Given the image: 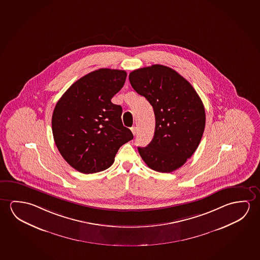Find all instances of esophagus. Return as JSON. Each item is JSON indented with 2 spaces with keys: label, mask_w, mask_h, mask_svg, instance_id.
Returning a JSON list of instances; mask_svg holds the SVG:
<instances>
[{
  "label": "esophagus",
  "mask_w": 260,
  "mask_h": 260,
  "mask_svg": "<svg viewBox=\"0 0 260 260\" xmlns=\"http://www.w3.org/2000/svg\"><path fill=\"white\" fill-rule=\"evenodd\" d=\"M131 129H132V133H133V135H136L137 127H132V128H131Z\"/></svg>",
  "instance_id": "1"
}]
</instances>
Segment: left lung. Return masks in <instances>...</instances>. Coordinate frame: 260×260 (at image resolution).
<instances>
[{
    "mask_svg": "<svg viewBox=\"0 0 260 260\" xmlns=\"http://www.w3.org/2000/svg\"><path fill=\"white\" fill-rule=\"evenodd\" d=\"M133 89L151 104L156 127L151 142L138 148L148 168L170 173L181 168L200 144L205 111L198 93L184 77L162 64L132 71Z\"/></svg>",
    "mask_w": 260,
    "mask_h": 260,
    "instance_id": "1",
    "label": "left lung"
}]
</instances>
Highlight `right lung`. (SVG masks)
Segmentation results:
<instances>
[{
    "label": "right lung",
    "instance_id": "right-lung-1",
    "mask_svg": "<svg viewBox=\"0 0 260 260\" xmlns=\"http://www.w3.org/2000/svg\"><path fill=\"white\" fill-rule=\"evenodd\" d=\"M126 77L124 70L101 68L76 81L56 103L54 140L61 156L77 171L107 169L119 148L133 139L121 121V106L111 101Z\"/></svg>",
    "mask_w": 260,
    "mask_h": 260
}]
</instances>
